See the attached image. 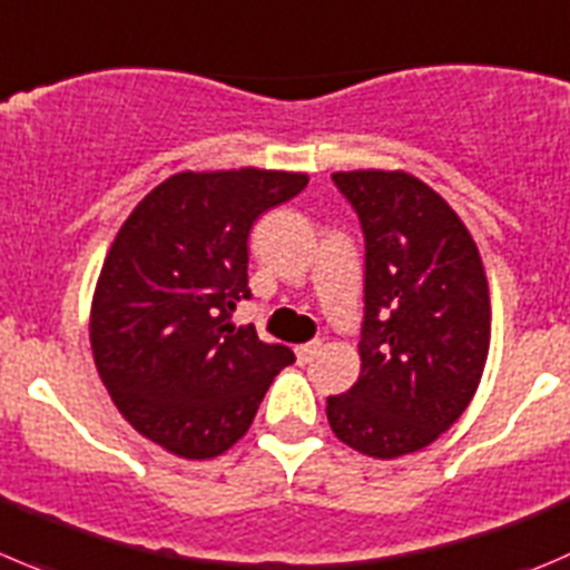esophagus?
Listing matches in <instances>:
<instances>
[{
    "instance_id": "34e87169",
    "label": "esophagus",
    "mask_w": 570,
    "mask_h": 570,
    "mask_svg": "<svg viewBox=\"0 0 570 570\" xmlns=\"http://www.w3.org/2000/svg\"><path fill=\"white\" fill-rule=\"evenodd\" d=\"M320 347H323V342H320V340H312V342H303V345H297V347H295L297 362H301V364L312 362V358L320 353Z\"/></svg>"
}]
</instances>
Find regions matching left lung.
<instances>
[{
    "instance_id": "left-lung-1",
    "label": "left lung",
    "mask_w": 570,
    "mask_h": 570,
    "mask_svg": "<svg viewBox=\"0 0 570 570\" xmlns=\"http://www.w3.org/2000/svg\"><path fill=\"white\" fill-rule=\"evenodd\" d=\"M364 234L362 373L328 397L336 438L375 460L425 449L460 420L490 351L476 242L449 203L406 173L331 175Z\"/></svg>"
}]
</instances>
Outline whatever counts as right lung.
<instances>
[{
	"label": "right lung",
	"instance_id": "right-lung-1",
	"mask_svg": "<svg viewBox=\"0 0 570 570\" xmlns=\"http://www.w3.org/2000/svg\"><path fill=\"white\" fill-rule=\"evenodd\" d=\"M301 173H178L132 208L99 273L91 351L121 417L184 460H212L250 429L286 345L234 328L250 297L247 239L306 189Z\"/></svg>",
	"mask_w": 570,
	"mask_h": 570
}]
</instances>
